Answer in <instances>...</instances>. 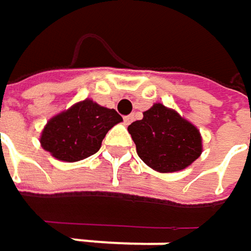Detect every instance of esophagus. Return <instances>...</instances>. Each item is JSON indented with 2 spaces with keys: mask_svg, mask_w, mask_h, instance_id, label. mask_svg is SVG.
<instances>
[{
  "mask_svg": "<svg viewBox=\"0 0 251 251\" xmlns=\"http://www.w3.org/2000/svg\"><path fill=\"white\" fill-rule=\"evenodd\" d=\"M132 121H133V115H129V116H125V118H124V122H125V125H129Z\"/></svg>",
  "mask_w": 251,
  "mask_h": 251,
  "instance_id": "obj_1",
  "label": "esophagus"
}]
</instances>
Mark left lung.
Listing matches in <instances>:
<instances>
[{"mask_svg":"<svg viewBox=\"0 0 251 251\" xmlns=\"http://www.w3.org/2000/svg\"><path fill=\"white\" fill-rule=\"evenodd\" d=\"M127 130L139 158L158 173L180 172L202 154L199 129L161 103H154Z\"/></svg>","mask_w":251,"mask_h":251,"instance_id":"left-lung-1","label":"left lung"}]
</instances>
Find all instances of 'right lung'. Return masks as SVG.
I'll return each instance as SVG.
<instances>
[{
    "label": "right lung",
    "mask_w": 251,
    "mask_h": 251,
    "mask_svg": "<svg viewBox=\"0 0 251 251\" xmlns=\"http://www.w3.org/2000/svg\"><path fill=\"white\" fill-rule=\"evenodd\" d=\"M121 122L115 109L85 99L48 121L40 133V145L56 160L75 163L96 154L106 133Z\"/></svg>",
    "instance_id": "1"
}]
</instances>
